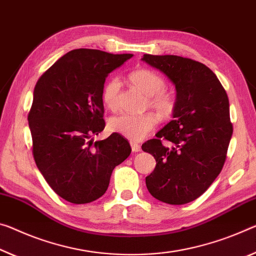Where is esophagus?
Returning <instances> with one entry per match:
<instances>
[{
  "instance_id": "obj_1",
  "label": "esophagus",
  "mask_w": 256,
  "mask_h": 256,
  "mask_svg": "<svg viewBox=\"0 0 256 256\" xmlns=\"http://www.w3.org/2000/svg\"><path fill=\"white\" fill-rule=\"evenodd\" d=\"M131 148H132V152H139L140 150H141V146L139 144L131 142Z\"/></svg>"
}]
</instances>
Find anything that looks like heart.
<instances>
[{"mask_svg": "<svg viewBox=\"0 0 256 256\" xmlns=\"http://www.w3.org/2000/svg\"><path fill=\"white\" fill-rule=\"evenodd\" d=\"M130 82L136 90L148 96L149 106L162 116L171 115L176 107V100L171 92L165 90V80L160 74L154 70H136L128 76ZM120 90V80L112 78L106 83L102 91V100L106 107L115 110L118 107V94ZM157 120L152 114L144 115H131L120 114L112 117L108 122L109 131L126 138L132 141H140L155 128Z\"/></svg>", "mask_w": 256, "mask_h": 256, "instance_id": "b5f03b06", "label": "heart"}]
</instances>
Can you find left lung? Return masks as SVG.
<instances>
[{
  "instance_id": "1",
  "label": "left lung",
  "mask_w": 256,
  "mask_h": 256,
  "mask_svg": "<svg viewBox=\"0 0 256 256\" xmlns=\"http://www.w3.org/2000/svg\"><path fill=\"white\" fill-rule=\"evenodd\" d=\"M176 86L173 120L148 140L156 168L146 178L156 200L182 205L204 194L220 174L232 136L229 99L216 75L204 64L179 56L144 54ZM170 140L165 148L161 140Z\"/></svg>"
}]
</instances>
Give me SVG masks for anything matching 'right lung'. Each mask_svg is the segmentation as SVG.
I'll use <instances>...</instances> for the list:
<instances>
[{
  "label": "right lung",
  "mask_w": 256,
  "mask_h": 256,
  "mask_svg": "<svg viewBox=\"0 0 256 256\" xmlns=\"http://www.w3.org/2000/svg\"><path fill=\"white\" fill-rule=\"evenodd\" d=\"M132 56L77 48L56 60L35 85L28 115L35 163L54 192L72 204L102 196L112 170L131 154L116 133L96 142L92 138L104 128L107 76Z\"/></svg>",
  "instance_id": "obj_1"
}]
</instances>
